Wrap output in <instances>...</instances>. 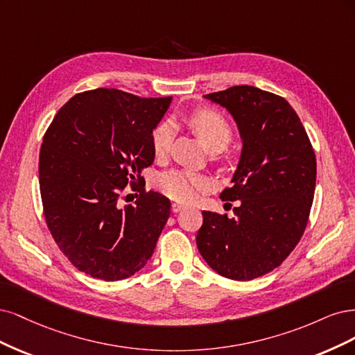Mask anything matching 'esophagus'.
Instances as JSON below:
<instances>
[{
  "label": "esophagus",
  "instance_id": "esophagus-1",
  "mask_svg": "<svg viewBox=\"0 0 355 355\" xmlns=\"http://www.w3.org/2000/svg\"><path fill=\"white\" fill-rule=\"evenodd\" d=\"M186 207H184V205H181V203H175V202H173V203H171V209H173V212H180V211H182V209H184Z\"/></svg>",
  "mask_w": 355,
  "mask_h": 355
}]
</instances>
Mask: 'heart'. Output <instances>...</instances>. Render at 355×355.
<instances>
[{
	"mask_svg": "<svg viewBox=\"0 0 355 355\" xmlns=\"http://www.w3.org/2000/svg\"><path fill=\"white\" fill-rule=\"evenodd\" d=\"M189 123L200 141L211 152H221L232 141V128L227 121L214 110L202 109L193 112L189 116ZM174 135V125L164 121L152 132V147L156 156H164L168 150ZM207 186V180L202 175L186 169H173L162 174L157 180V187L168 198L178 202H190L198 193Z\"/></svg>",
	"mask_w": 355,
	"mask_h": 355,
	"instance_id": "1",
	"label": "heart"
}]
</instances>
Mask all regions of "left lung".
<instances>
[{"label":"left lung","mask_w":355,"mask_h":355,"mask_svg":"<svg viewBox=\"0 0 355 355\" xmlns=\"http://www.w3.org/2000/svg\"><path fill=\"white\" fill-rule=\"evenodd\" d=\"M234 119L242 153L224 200L234 216L203 211L196 236L208 266L232 280L277 268L301 240L314 199L317 164L304 125L283 97L237 85L203 96Z\"/></svg>","instance_id":"8db88e82"}]
</instances>
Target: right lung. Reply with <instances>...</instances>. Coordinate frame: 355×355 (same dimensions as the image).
I'll list each match as a JSON object with an SVG mask.
<instances>
[{
  "label": "right lung",
  "instance_id": "add662e5",
  "mask_svg": "<svg viewBox=\"0 0 355 355\" xmlns=\"http://www.w3.org/2000/svg\"><path fill=\"white\" fill-rule=\"evenodd\" d=\"M173 97L141 98L115 88L73 96L57 112L40 152L45 221L62 252L88 276L128 279L152 258L171 214L157 191L122 205L121 190L155 161L152 132ZM144 187V186H143Z\"/></svg>",
  "mask_w": 355,
  "mask_h": 355
}]
</instances>
